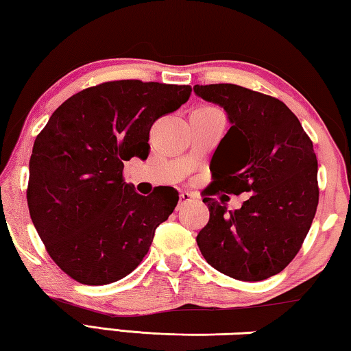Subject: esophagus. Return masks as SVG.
Returning a JSON list of instances; mask_svg holds the SVG:
<instances>
[{
	"mask_svg": "<svg viewBox=\"0 0 351 351\" xmlns=\"http://www.w3.org/2000/svg\"><path fill=\"white\" fill-rule=\"evenodd\" d=\"M190 201H193V195L189 193V192H181L180 193V204H178V209H181L184 204L190 203Z\"/></svg>",
	"mask_w": 351,
	"mask_h": 351,
	"instance_id": "obj_1",
	"label": "esophagus"
}]
</instances>
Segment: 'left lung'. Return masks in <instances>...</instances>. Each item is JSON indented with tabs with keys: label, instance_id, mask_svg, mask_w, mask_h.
Here are the masks:
<instances>
[{
	"label": "left lung",
	"instance_id": "obj_1",
	"mask_svg": "<svg viewBox=\"0 0 351 351\" xmlns=\"http://www.w3.org/2000/svg\"><path fill=\"white\" fill-rule=\"evenodd\" d=\"M223 106L232 127L210 162L212 187L251 197L228 210L204 198L210 217L197 243L207 263L243 282L276 276L300 251L319 203L317 159L299 119L282 100L232 83L195 85Z\"/></svg>",
	"mask_w": 351,
	"mask_h": 351
}]
</instances>
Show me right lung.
<instances>
[{"mask_svg": "<svg viewBox=\"0 0 351 351\" xmlns=\"http://www.w3.org/2000/svg\"><path fill=\"white\" fill-rule=\"evenodd\" d=\"M190 93V85L105 82L63 102L37 136L29 213L47 254L74 280L97 287L128 276L173 212L176 190L142 197L123 181V161L147 159L154 121Z\"/></svg>", "mask_w": 351, "mask_h": 351, "instance_id": "obj_1", "label": "right lung"}]
</instances>
